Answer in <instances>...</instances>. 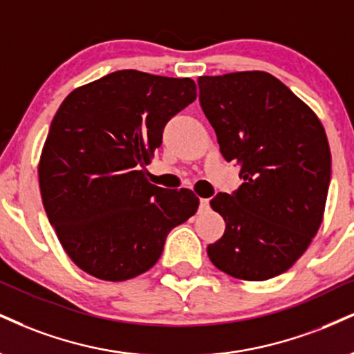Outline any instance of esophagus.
I'll return each mask as SVG.
<instances>
[{"label":"esophagus","instance_id":"esophagus-1","mask_svg":"<svg viewBox=\"0 0 354 354\" xmlns=\"http://www.w3.org/2000/svg\"><path fill=\"white\" fill-rule=\"evenodd\" d=\"M209 209V199H199V211H207Z\"/></svg>","mask_w":354,"mask_h":354}]
</instances>
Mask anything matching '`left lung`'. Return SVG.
<instances>
[{
  "instance_id": "8db88e82",
  "label": "left lung",
  "mask_w": 354,
  "mask_h": 354,
  "mask_svg": "<svg viewBox=\"0 0 354 354\" xmlns=\"http://www.w3.org/2000/svg\"><path fill=\"white\" fill-rule=\"evenodd\" d=\"M198 85L221 155L239 166L244 180L231 194L211 199L225 231L207 245V255L236 279L283 274L322 224L331 178L325 129L308 105L267 72L204 75Z\"/></svg>"
}]
</instances>
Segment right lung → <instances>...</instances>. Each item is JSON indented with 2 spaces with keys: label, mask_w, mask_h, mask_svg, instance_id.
Segmentation results:
<instances>
[{
  "label": "right lung",
  "mask_w": 354,
  "mask_h": 354,
  "mask_svg": "<svg viewBox=\"0 0 354 354\" xmlns=\"http://www.w3.org/2000/svg\"><path fill=\"white\" fill-rule=\"evenodd\" d=\"M194 100V80L129 69L62 102L42 148L39 188L79 269L110 282L133 279L155 266L166 236L198 211L191 189L145 178L166 123Z\"/></svg>",
  "instance_id": "obj_1"
}]
</instances>
